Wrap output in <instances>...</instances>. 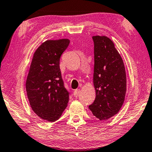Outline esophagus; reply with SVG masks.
<instances>
[{
  "mask_svg": "<svg viewBox=\"0 0 152 152\" xmlns=\"http://www.w3.org/2000/svg\"><path fill=\"white\" fill-rule=\"evenodd\" d=\"M79 92H80V89H75V91H74L73 95H75V96H77V95L79 94Z\"/></svg>",
  "mask_w": 152,
  "mask_h": 152,
  "instance_id": "obj_1",
  "label": "esophagus"
}]
</instances>
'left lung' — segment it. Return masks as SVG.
Listing matches in <instances>:
<instances>
[{
  "instance_id": "left-lung-1",
  "label": "left lung",
  "mask_w": 152,
  "mask_h": 152,
  "mask_svg": "<svg viewBox=\"0 0 152 152\" xmlns=\"http://www.w3.org/2000/svg\"><path fill=\"white\" fill-rule=\"evenodd\" d=\"M94 85L96 97L89 109L99 120L118 113L126 94L127 77L123 59L113 42L106 36H94Z\"/></svg>"
}]
</instances>
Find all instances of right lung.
Returning <instances> with one entry per match:
<instances>
[{"mask_svg":"<svg viewBox=\"0 0 152 152\" xmlns=\"http://www.w3.org/2000/svg\"><path fill=\"white\" fill-rule=\"evenodd\" d=\"M67 39L47 40L33 54L26 81V89L32 109L39 118L57 120L69 102L59 66L61 56L67 48Z\"/></svg>","mask_w":152,"mask_h":152,"instance_id":"1","label":"right lung"}]
</instances>
